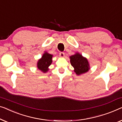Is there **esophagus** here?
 I'll return each mask as SVG.
<instances>
[{
    "mask_svg": "<svg viewBox=\"0 0 122 122\" xmlns=\"http://www.w3.org/2000/svg\"><path fill=\"white\" fill-rule=\"evenodd\" d=\"M59 56H60V57H61V58L64 57V56H65L64 53V52H60Z\"/></svg>",
    "mask_w": 122,
    "mask_h": 122,
    "instance_id": "obj_1",
    "label": "esophagus"
}]
</instances>
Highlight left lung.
Returning a JSON list of instances; mask_svg holds the SVG:
<instances>
[{
    "mask_svg": "<svg viewBox=\"0 0 122 122\" xmlns=\"http://www.w3.org/2000/svg\"><path fill=\"white\" fill-rule=\"evenodd\" d=\"M70 61L74 68V71L77 75L86 73L90 70V64L87 58L83 57L82 54L76 52L74 55L70 56Z\"/></svg>",
    "mask_w": 122,
    "mask_h": 122,
    "instance_id": "obj_1",
    "label": "left lung"
}]
</instances>
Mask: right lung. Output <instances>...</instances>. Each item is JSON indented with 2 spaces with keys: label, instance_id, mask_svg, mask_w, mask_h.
Listing matches in <instances>:
<instances>
[{
  "label": "right lung",
  "instance_id": "add662e5",
  "mask_svg": "<svg viewBox=\"0 0 122 122\" xmlns=\"http://www.w3.org/2000/svg\"><path fill=\"white\" fill-rule=\"evenodd\" d=\"M52 54L48 53V52H45L43 54L41 58L38 59L37 63V67L38 69L41 70L43 73H47L49 70V66L52 63Z\"/></svg>",
  "mask_w": 122,
  "mask_h": 122
}]
</instances>
